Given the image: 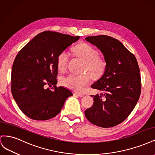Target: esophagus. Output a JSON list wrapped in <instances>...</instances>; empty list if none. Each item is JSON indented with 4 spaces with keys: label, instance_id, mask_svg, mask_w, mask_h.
Instances as JSON below:
<instances>
[{
    "label": "esophagus",
    "instance_id": "obj_1",
    "mask_svg": "<svg viewBox=\"0 0 155 155\" xmlns=\"http://www.w3.org/2000/svg\"><path fill=\"white\" fill-rule=\"evenodd\" d=\"M74 96H79V97H83V96H84L83 94L76 93V92H74Z\"/></svg>",
    "mask_w": 155,
    "mask_h": 155
}]
</instances>
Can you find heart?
I'll list each match as a JSON object with an SVG mask.
<instances>
[{"instance_id":"obj_1","label":"heart","mask_w":155,"mask_h":155,"mask_svg":"<svg viewBox=\"0 0 155 155\" xmlns=\"http://www.w3.org/2000/svg\"><path fill=\"white\" fill-rule=\"evenodd\" d=\"M74 54L85 63L81 74H68L60 79L63 86L76 91L81 92L89 85L91 78L94 79L100 78L104 74L107 68V62L104 58L99 57L98 51L87 43H81L73 48ZM69 62V54L67 51H61L57 58V65L59 71L67 70Z\"/></svg>"}]
</instances>
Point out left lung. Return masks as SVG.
Masks as SVG:
<instances>
[{
	"label": "left lung",
	"instance_id": "obj_1",
	"mask_svg": "<svg viewBox=\"0 0 155 155\" xmlns=\"http://www.w3.org/2000/svg\"><path fill=\"white\" fill-rule=\"evenodd\" d=\"M104 54L107 68L91 86L103 92L94 96L92 106L85 111L87 120L104 128L112 127L127 118L141 93V77L137 60L120 41L105 35L87 37Z\"/></svg>",
	"mask_w": 155,
	"mask_h": 155
}]
</instances>
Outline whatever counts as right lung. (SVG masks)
Masks as SVG:
<instances>
[{
	"label": "right lung",
	"instance_id": "right-lung-1",
	"mask_svg": "<svg viewBox=\"0 0 155 155\" xmlns=\"http://www.w3.org/2000/svg\"><path fill=\"white\" fill-rule=\"evenodd\" d=\"M79 38L45 31L37 35L16 55L12 70V93L19 109L30 118H54L61 110L67 97L73 95L67 88L56 86L57 58ZM48 85L53 87L47 88Z\"/></svg>",
	"mask_w": 155,
	"mask_h": 155
}]
</instances>
